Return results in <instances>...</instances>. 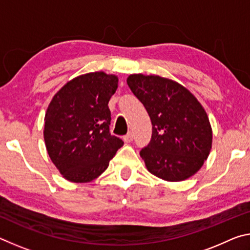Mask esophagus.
I'll list each match as a JSON object with an SVG mask.
<instances>
[{"label":"esophagus","instance_id":"34e87169","mask_svg":"<svg viewBox=\"0 0 250 250\" xmlns=\"http://www.w3.org/2000/svg\"><path fill=\"white\" fill-rule=\"evenodd\" d=\"M132 140H133V133L132 132H128L124 137V141L126 142V143H129V142H131Z\"/></svg>","mask_w":250,"mask_h":250}]
</instances>
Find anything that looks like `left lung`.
Segmentation results:
<instances>
[{"instance_id": "left-lung-1", "label": "left lung", "mask_w": 250, "mask_h": 250, "mask_svg": "<svg viewBox=\"0 0 250 250\" xmlns=\"http://www.w3.org/2000/svg\"><path fill=\"white\" fill-rule=\"evenodd\" d=\"M131 91L152 122L151 141L140 151L147 171L180 182L200 170L211 149V128L204 108L182 84L160 76L130 75Z\"/></svg>"}]
</instances>
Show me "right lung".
Returning a JSON list of instances; mask_svg holds the SVG:
<instances>
[{"instance_id": "1", "label": "right lung", "mask_w": 250, "mask_h": 250, "mask_svg": "<svg viewBox=\"0 0 250 250\" xmlns=\"http://www.w3.org/2000/svg\"><path fill=\"white\" fill-rule=\"evenodd\" d=\"M117 88V76L96 71L70 80L50 101L44 140L50 160L66 180H95L124 146L109 131L108 103Z\"/></svg>"}]
</instances>
